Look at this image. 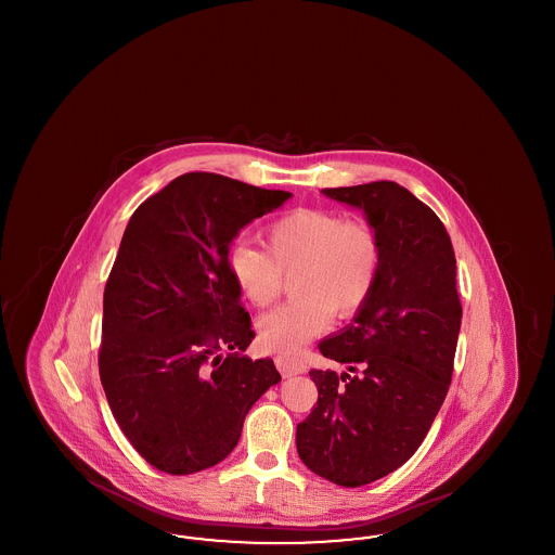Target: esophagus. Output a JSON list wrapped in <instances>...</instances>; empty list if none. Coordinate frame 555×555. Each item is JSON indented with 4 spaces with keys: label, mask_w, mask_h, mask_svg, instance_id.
<instances>
[{
    "label": "esophagus",
    "mask_w": 555,
    "mask_h": 555,
    "mask_svg": "<svg viewBox=\"0 0 555 555\" xmlns=\"http://www.w3.org/2000/svg\"><path fill=\"white\" fill-rule=\"evenodd\" d=\"M276 369L281 370L283 376H295L306 372V362L301 358H293V356H276L274 358Z\"/></svg>",
    "instance_id": "34e87169"
}]
</instances>
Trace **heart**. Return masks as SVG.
Segmentation results:
<instances>
[{"label":"heart","mask_w":555,"mask_h":555,"mask_svg":"<svg viewBox=\"0 0 555 555\" xmlns=\"http://www.w3.org/2000/svg\"><path fill=\"white\" fill-rule=\"evenodd\" d=\"M264 245L235 241L227 264L245 299L264 310L283 293L292 274L289 304L260 322V341L268 351L293 356L324 333L333 320L358 314L376 287L383 247L378 233L364 220L341 214L299 208L264 231Z\"/></svg>","instance_id":"heart-1"}]
</instances>
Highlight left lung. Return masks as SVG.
<instances>
[{
    "label": "left lung",
    "instance_id": "8db88e82",
    "mask_svg": "<svg viewBox=\"0 0 555 555\" xmlns=\"http://www.w3.org/2000/svg\"><path fill=\"white\" fill-rule=\"evenodd\" d=\"M366 211L383 264L364 308L318 345L347 372L310 370L318 401L297 424V453L341 487H362L405 464L448 396L462 324L455 254L439 216L393 181L322 189Z\"/></svg>",
    "mask_w": 555,
    "mask_h": 555
}]
</instances>
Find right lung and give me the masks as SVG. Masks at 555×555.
Wrapping results in <instances>:
<instances>
[{
  "label": "right lung",
  "mask_w": 555,
  "mask_h": 555,
  "mask_svg": "<svg viewBox=\"0 0 555 555\" xmlns=\"http://www.w3.org/2000/svg\"><path fill=\"white\" fill-rule=\"evenodd\" d=\"M289 191L186 172L131 216L104 291L100 378L139 455L168 475L222 462L249 408L281 380L241 356L256 333L227 251ZM220 348L236 351L222 359Z\"/></svg>",
  "instance_id": "add662e5"
}]
</instances>
